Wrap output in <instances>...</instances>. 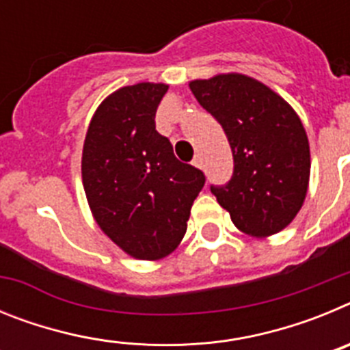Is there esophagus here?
Listing matches in <instances>:
<instances>
[{"label":"esophagus","instance_id":"34e87169","mask_svg":"<svg viewBox=\"0 0 350 350\" xmlns=\"http://www.w3.org/2000/svg\"><path fill=\"white\" fill-rule=\"evenodd\" d=\"M193 165L196 166V168H203V161H202V156H200V154H196V156H194Z\"/></svg>","mask_w":350,"mask_h":350}]
</instances>
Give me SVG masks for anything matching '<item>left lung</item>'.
<instances>
[{
  "mask_svg": "<svg viewBox=\"0 0 350 350\" xmlns=\"http://www.w3.org/2000/svg\"><path fill=\"white\" fill-rule=\"evenodd\" d=\"M198 103L224 129L233 177L212 185L219 205L242 233H279L301 208L310 177V147L301 120L268 85L242 73L189 82Z\"/></svg>",
  "mask_w": 350,
  "mask_h": 350,
  "instance_id": "obj_1",
  "label": "left lung"
}]
</instances>
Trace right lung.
Wrapping results in <instances>:
<instances>
[{
  "label": "right lung",
  "instance_id": "add662e5",
  "mask_svg": "<svg viewBox=\"0 0 350 350\" xmlns=\"http://www.w3.org/2000/svg\"><path fill=\"white\" fill-rule=\"evenodd\" d=\"M166 83L142 82L105 98L89 124L82 182L96 222L131 258L156 261L184 238L202 170L175 157L156 131Z\"/></svg>",
  "mask_w": 350,
  "mask_h": 350
}]
</instances>
